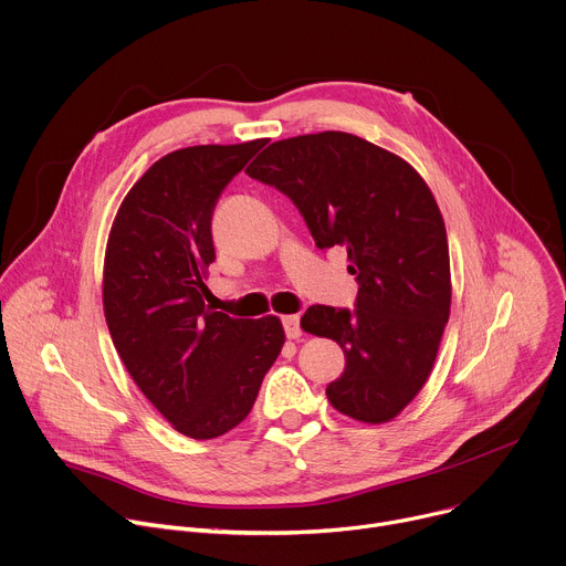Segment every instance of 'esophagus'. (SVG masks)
Listing matches in <instances>:
<instances>
[{"label":"esophagus","mask_w":566,"mask_h":566,"mask_svg":"<svg viewBox=\"0 0 566 566\" xmlns=\"http://www.w3.org/2000/svg\"><path fill=\"white\" fill-rule=\"evenodd\" d=\"M282 325L289 338H300L302 327H300V316H282Z\"/></svg>","instance_id":"esophagus-1"}]
</instances>
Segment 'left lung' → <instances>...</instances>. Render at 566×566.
Returning a JSON list of instances; mask_svg holds the SVG:
<instances>
[{
  "mask_svg": "<svg viewBox=\"0 0 566 566\" xmlns=\"http://www.w3.org/2000/svg\"><path fill=\"white\" fill-rule=\"evenodd\" d=\"M245 174L293 200L321 250L345 248L356 310L314 304L300 325L345 352V373L327 386L338 413L390 422L427 384L451 310L431 189L395 153L340 130L273 142Z\"/></svg>",
  "mask_w": 566,
  "mask_h": 566,
  "instance_id": "1",
  "label": "left lung"
}]
</instances>
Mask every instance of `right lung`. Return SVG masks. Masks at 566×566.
<instances>
[{"instance_id":"right-lung-1","label":"right lung","mask_w":566,"mask_h":566,"mask_svg":"<svg viewBox=\"0 0 566 566\" xmlns=\"http://www.w3.org/2000/svg\"><path fill=\"white\" fill-rule=\"evenodd\" d=\"M264 144L169 153L126 193L108 237L104 314L117 354L146 399L193 440L248 418L284 345L280 318H232L205 304L217 200Z\"/></svg>"}]
</instances>
